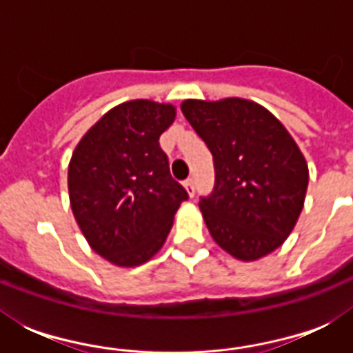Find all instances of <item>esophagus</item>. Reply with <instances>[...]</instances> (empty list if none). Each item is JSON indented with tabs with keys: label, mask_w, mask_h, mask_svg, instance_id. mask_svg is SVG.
<instances>
[{
	"label": "esophagus",
	"mask_w": 353,
	"mask_h": 353,
	"mask_svg": "<svg viewBox=\"0 0 353 353\" xmlns=\"http://www.w3.org/2000/svg\"><path fill=\"white\" fill-rule=\"evenodd\" d=\"M185 187H187V192L190 194V196H194V192H196V183H194V177L185 179Z\"/></svg>",
	"instance_id": "obj_1"
}]
</instances>
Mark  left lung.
I'll return each instance as SVG.
<instances>
[{
  "label": "left lung",
  "instance_id": "obj_1",
  "mask_svg": "<svg viewBox=\"0 0 353 353\" xmlns=\"http://www.w3.org/2000/svg\"><path fill=\"white\" fill-rule=\"evenodd\" d=\"M181 112L214 159V188L199 198L210 236L245 262L274 251L301 216L310 179L293 137L243 99L185 101Z\"/></svg>",
  "mask_w": 353,
  "mask_h": 353
}]
</instances>
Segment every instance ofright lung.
<instances>
[{
	"label": "right lung",
	"mask_w": 353,
	"mask_h": 353,
	"mask_svg": "<svg viewBox=\"0 0 353 353\" xmlns=\"http://www.w3.org/2000/svg\"><path fill=\"white\" fill-rule=\"evenodd\" d=\"M174 117L170 104H119L88 130L69 163V199L80 231L93 251L122 268L159 251L188 199L159 146Z\"/></svg>",
	"instance_id": "obj_1"
}]
</instances>
